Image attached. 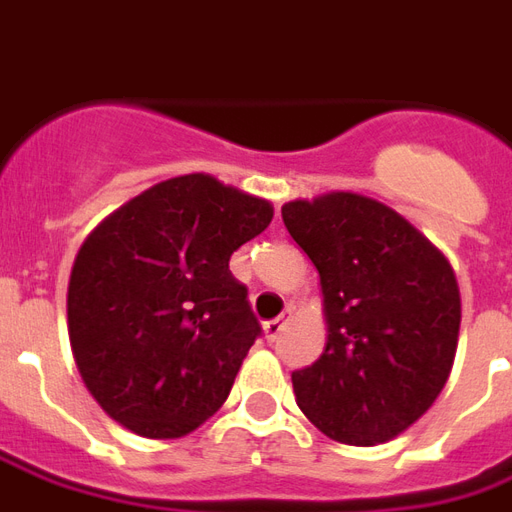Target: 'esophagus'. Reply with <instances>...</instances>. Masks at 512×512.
<instances>
[{
	"mask_svg": "<svg viewBox=\"0 0 512 512\" xmlns=\"http://www.w3.org/2000/svg\"><path fill=\"white\" fill-rule=\"evenodd\" d=\"M288 321H290V312H282V315H279V318H274V321L263 323V334H266L268 343H274V340H277Z\"/></svg>",
	"mask_w": 512,
	"mask_h": 512,
	"instance_id": "esophagus-1",
	"label": "esophagus"
}]
</instances>
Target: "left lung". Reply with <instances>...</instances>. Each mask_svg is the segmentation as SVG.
I'll list each match as a JSON object with an SVG mask.
<instances>
[{
  "label": "left lung",
  "instance_id": "obj_1",
  "mask_svg": "<svg viewBox=\"0 0 512 512\" xmlns=\"http://www.w3.org/2000/svg\"><path fill=\"white\" fill-rule=\"evenodd\" d=\"M318 268L326 348L293 373L296 403L329 439L373 447L400 436L450 378L461 290L450 260L384 202L329 191L282 205Z\"/></svg>",
  "mask_w": 512,
  "mask_h": 512
}]
</instances>
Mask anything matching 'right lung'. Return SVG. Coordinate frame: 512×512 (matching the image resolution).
<instances>
[{
	"instance_id": "right-lung-1",
	"label": "right lung",
	"mask_w": 512,
	"mask_h": 512,
	"mask_svg": "<svg viewBox=\"0 0 512 512\" xmlns=\"http://www.w3.org/2000/svg\"><path fill=\"white\" fill-rule=\"evenodd\" d=\"M274 205L191 172L161 180L84 238L68 282V334L87 392L145 439L213 417L260 334L230 255Z\"/></svg>"
}]
</instances>
